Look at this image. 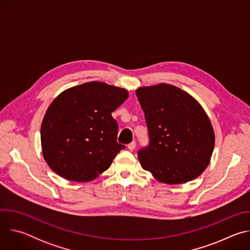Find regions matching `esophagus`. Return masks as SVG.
Segmentation results:
<instances>
[{"label":"esophagus","mask_w":250,"mask_h":250,"mask_svg":"<svg viewBox=\"0 0 250 250\" xmlns=\"http://www.w3.org/2000/svg\"><path fill=\"white\" fill-rule=\"evenodd\" d=\"M135 146H136L135 141H132V142H130V144L127 146V148H128L130 151H132V150L135 148Z\"/></svg>","instance_id":"34e87169"}]
</instances>
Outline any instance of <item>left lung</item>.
<instances>
[{
  "label": "left lung",
  "instance_id": "obj_1",
  "mask_svg": "<svg viewBox=\"0 0 250 250\" xmlns=\"http://www.w3.org/2000/svg\"><path fill=\"white\" fill-rule=\"evenodd\" d=\"M135 93L149 132V146L138 151L141 167L169 185L196 179L215 147V131L201 104L165 83L139 87Z\"/></svg>",
  "mask_w": 250,
  "mask_h": 250
}]
</instances>
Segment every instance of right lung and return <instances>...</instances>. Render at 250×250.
<instances>
[{
	"mask_svg": "<svg viewBox=\"0 0 250 250\" xmlns=\"http://www.w3.org/2000/svg\"><path fill=\"white\" fill-rule=\"evenodd\" d=\"M128 92L92 81L60 93L49 104L41 127L47 165L69 181L90 182L108 169L125 148L118 144L112 113Z\"/></svg>",
	"mask_w": 250,
	"mask_h": 250,
	"instance_id": "obj_1",
	"label": "right lung"
}]
</instances>
